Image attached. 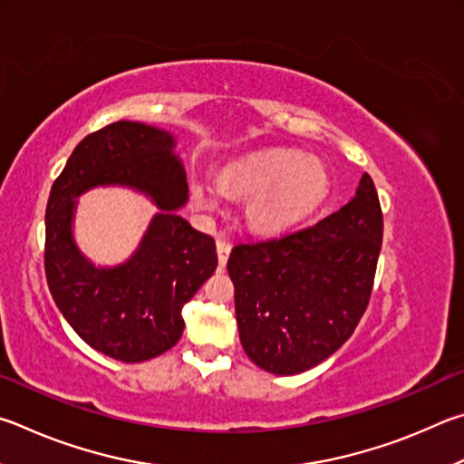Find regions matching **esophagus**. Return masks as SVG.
Masks as SVG:
<instances>
[{
	"mask_svg": "<svg viewBox=\"0 0 464 464\" xmlns=\"http://www.w3.org/2000/svg\"><path fill=\"white\" fill-rule=\"evenodd\" d=\"M216 248H218V261H219V266H226L227 256H230V250H232L230 242L224 240V238H218Z\"/></svg>",
	"mask_w": 464,
	"mask_h": 464,
	"instance_id": "esophagus-1",
	"label": "esophagus"
}]
</instances>
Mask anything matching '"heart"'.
Wrapping results in <instances>:
<instances>
[{"label": "heart", "instance_id": "heart-1", "mask_svg": "<svg viewBox=\"0 0 464 464\" xmlns=\"http://www.w3.org/2000/svg\"><path fill=\"white\" fill-rule=\"evenodd\" d=\"M330 193L322 160L302 150L271 149L226 162L219 183L198 179L191 199L206 214L224 206L226 195L246 199V226L258 237H279L310 218Z\"/></svg>", "mask_w": 464, "mask_h": 464}]
</instances>
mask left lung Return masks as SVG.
Wrapping results in <instances>:
<instances>
[{"instance_id": "obj_1", "label": "left lung", "mask_w": 464, "mask_h": 464, "mask_svg": "<svg viewBox=\"0 0 464 464\" xmlns=\"http://www.w3.org/2000/svg\"><path fill=\"white\" fill-rule=\"evenodd\" d=\"M381 240L379 195L362 173L346 206L315 226L234 246L227 273L248 359L299 375L334 354L367 310Z\"/></svg>"}]
</instances>
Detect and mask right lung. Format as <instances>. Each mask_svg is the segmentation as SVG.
Returning a JSON list of instances; mask_svg holds the SVG:
<instances>
[{
	"instance_id": "right-lung-1",
	"label": "right lung",
	"mask_w": 464,
	"mask_h": 464,
	"mask_svg": "<svg viewBox=\"0 0 464 464\" xmlns=\"http://www.w3.org/2000/svg\"><path fill=\"white\" fill-rule=\"evenodd\" d=\"M177 138L120 120L85 136L56 179L46 206L44 269L63 318L110 359L142 362L183 334V305L214 275L216 242L179 216L189 187ZM97 186H124L160 208L124 264L95 266L74 240L78 198Z\"/></svg>"
}]
</instances>
